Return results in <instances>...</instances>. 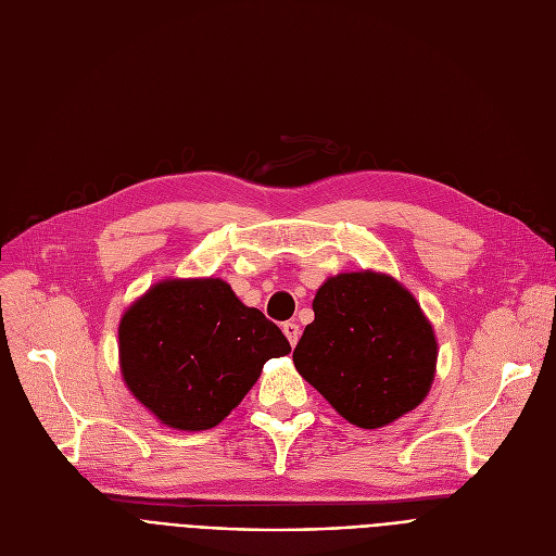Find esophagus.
<instances>
[{"label": "esophagus", "instance_id": "34e87169", "mask_svg": "<svg viewBox=\"0 0 556 556\" xmlns=\"http://www.w3.org/2000/svg\"><path fill=\"white\" fill-rule=\"evenodd\" d=\"M281 329H283V336L288 338L290 346H295L298 340H300V325L298 323H283Z\"/></svg>", "mask_w": 556, "mask_h": 556}]
</instances>
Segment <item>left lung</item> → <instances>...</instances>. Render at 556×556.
<instances>
[{
    "mask_svg": "<svg viewBox=\"0 0 556 556\" xmlns=\"http://www.w3.org/2000/svg\"><path fill=\"white\" fill-rule=\"evenodd\" d=\"M313 311L293 361L346 421L381 428L426 399L437 342L399 281L369 270L331 277L317 290Z\"/></svg>",
    "mask_w": 556,
    "mask_h": 556,
    "instance_id": "obj_1",
    "label": "left lung"
}]
</instances>
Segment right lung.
I'll return each mask as SVG.
<instances>
[{
    "instance_id": "obj_1",
    "label": "right lung",
    "mask_w": 556,
    "mask_h": 556,
    "mask_svg": "<svg viewBox=\"0 0 556 556\" xmlns=\"http://www.w3.org/2000/svg\"><path fill=\"white\" fill-rule=\"evenodd\" d=\"M290 344L223 279H170L137 300L119 325L130 392L166 426L207 430L237 407Z\"/></svg>"
}]
</instances>
